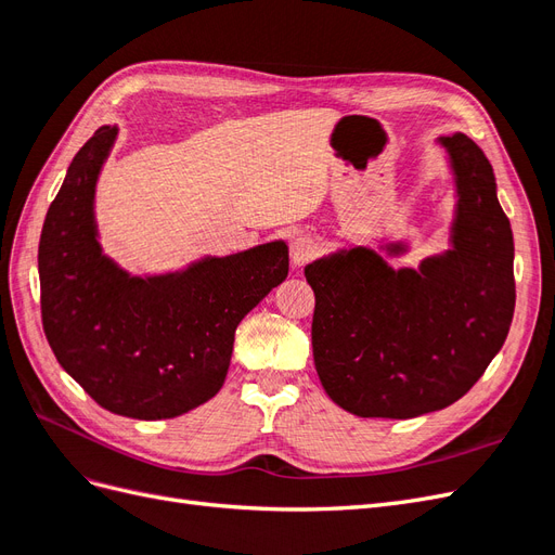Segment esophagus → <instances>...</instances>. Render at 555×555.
Returning <instances> with one entry per match:
<instances>
[{
    "label": "esophagus",
    "instance_id": "34e87169",
    "mask_svg": "<svg viewBox=\"0 0 555 555\" xmlns=\"http://www.w3.org/2000/svg\"><path fill=\"white\" fill-rule=\"evenodd\" d=\"M289 255H292V263H294L296 268L306 266V263L317 255V241H314L312 236H308V233H304V236H296V238L292 241Z\"/></svg>",
    "mask_w": 555,
    "mask_h": 555
}]
</instances>
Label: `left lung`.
<instances>
[{"mask_svg": "<svg viewBox=\"0 0 555 555\" xmlns=\"http://www.w3.org/2000/svg\"><path fill=\"white\" fill-rule=\"evenodd\" d=\"M449 164V247L393 266L410 241L343 245L306 266L312 354L328 398L357 416L412 418L463 398L505 345L514 238L493 166L465 133L435 139Z\"/></svg>", "mask_w": 555, "mask_h": 555, "instance_id": "8db88e82", "label": "left lung"}]
</instances>
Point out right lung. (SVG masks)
I'll use <instances>...</instances> for the list:
<instances>
[{"instance_id": "obj_1", "label": "right lung", "mask_w": 555, "mask_h": 555, "mask_svg": "<svg viewBox=\"0 0 555 555\" xmlns=\"http://www.w3.org/2000/svg\"><path fill=\"white\" fill-rule=\"evenodd\" d=\"M117 139L99 127L66 169L39 243L41 317L60 365L104 410L157 422L204 405L229 373L233 333L289 273L284 241L131 275L104 255L96 182Z\"/></svg>"}]
</instances>
